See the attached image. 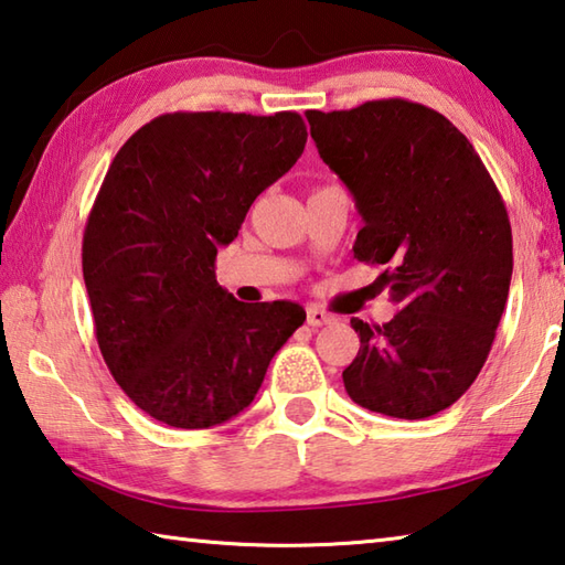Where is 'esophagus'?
<instances>
[{"label": "esophagus", "instance_id": "obj_1", "mask_svg": "<svg viewBox=\"0 0 565 565\" xmlns=\"http://www.w3.org/2000/svg\"><path fill=\"white\" fill-rule=\"evenodd\" d=\"M332 322H334L332 315H328L322 308H318V305H310V308H308V324H310V328H322V324H332Z\"/></svg>", "mask_w": 565, "mask_h": 565}]
</instances>
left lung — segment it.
Here are the masks:
<instances>
[{
	"label": "left lung",
	"mask_w": 565,
	"mask_h": 565,
	"mask_svg": "<svg viewBox=\"0 0 565 565\" xmlns=\"http://www.w3.org/2000/svg\"><path fill=\"white\" fill-rule=\"evenodd\" d=\"M320 158L362 215L354 257L402 310L352 318L360 352L344 390L370 412L427 419L479 377L507 308L513 243L501 193L447 116L404 98L308 111Z\"/></svg>",
	"instance_id": "obj_1"
}]
</instances>
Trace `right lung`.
Wrapping results in <instances>:
<instances>
[{"label": "right lung", "instance_id": "obj_1", "mask_svg": "<svg viewBox=\"0 0 565 565\" xmlns=\"http://www.w3.org/2000/svg\"><path fill=\"white\" fill-rule=\"evenodd\" d=\"M305 141L295 111H178L138 128L108 166L84 282L106 367L148 417L175 429L233 419L305 322L298 302H237L215 280L217 247Z\"/></svg>", "mask_w": 565, "mask_h": 565}]
</instances>
